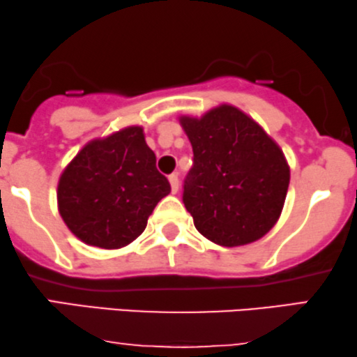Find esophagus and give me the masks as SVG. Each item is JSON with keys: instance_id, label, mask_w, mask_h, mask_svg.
Masks as SVG:
<instances>
[{"instance_id": "1", "label": "esophagus", "mask_w": 357, "mask_h": 357, "mask_svg": "<svg viewBox=\"0 0 357 357\" xmlns=\"http://www.w3.org/2000/svg\"><path fill=\"white\" fill-rule=\"evenodd\" d=\"M169 182L170 187H172V193L178 192V175L177 174H170L169 175Z\"/></svg>"}]
</instances>
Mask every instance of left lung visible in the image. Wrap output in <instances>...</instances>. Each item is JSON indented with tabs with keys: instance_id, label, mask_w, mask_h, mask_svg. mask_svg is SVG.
<instances>
[{
	"instance_id": "8db88e82",
	"label": "left lung",
	"mask_w": 357,
	"mask_h": 357,
	"mask_svg": "<svg viewBox=\"0 0 357 357\" xmlns=\"http://www.w3.org/2000/svg\"><path fill=\"white\" fill-rule=\"evenodd\" d=\"M178 121L193 147L183 203L198 233L223 248L266 236L280 218L290 182L279 144L233 105Z\"/></svg>"
}]
</instances>
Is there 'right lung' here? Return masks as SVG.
<instances>
[{
  "label": "right lung",
  "instance_id": "obj_1",
  "mask_svg": "<svg viewBox=\"0 0 357 357\" xmlns=\"http://www.w3.org/2000/svg\"><path fill=\"white\" fill-rule=\"evenodd\" d=\"M169 193L144 129L128 126L91 139L68 162L59 178L57 206L67 228L88 246L121 249L142 234Z\"/></svg>",
  "mask_w": 357,
  "mask_h": 357
}]
</instances>
